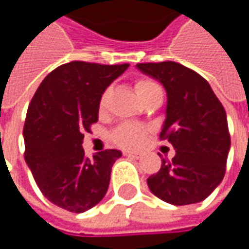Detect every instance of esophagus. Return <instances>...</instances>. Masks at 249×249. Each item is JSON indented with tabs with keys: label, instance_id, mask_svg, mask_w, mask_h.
I'll use <instances>...</instances> for the list:
<instances>
[{
	"label": "esophagus",
	"instance_id": "1",
	"mask_svg": "<svg viewBox=\"0 0 249 249\" xmlns=\"http://www.w3.org/2000/svg\"><path fill=\"white\" fill-rule=\"evenodd\" d=\"M123 155H126V157H133V158H140V157H141V154H139V152H133V151H124Z\"/></svg>",
	"mask_w": 249,
	"mask_h": 249
}]
</instances>
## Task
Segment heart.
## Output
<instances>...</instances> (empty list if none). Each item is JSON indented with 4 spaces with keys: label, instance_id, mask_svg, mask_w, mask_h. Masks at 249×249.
Instances as JSON below:
<instances>
[{
    "label": "heart",
    "instance_id": "1",
    "mask_svg": "<svg viewBox=\"0 0 249 249\" xmlns=\"http://www.w3.org/2000/svg\"><path fill=\"white\" fill-rule=\"evenodd\" d=\"M134 89H136V92L139 94L140 100H142L145 95L151 94L152 91L158 90L159 87L152 80L139 79L134 83ZM108 95H109V90H105L102 92L100 102H98L100 110L105 109L107 102H108ZM147 136H148V129L145 126L139 124V123H122L110 133V141L120 148L136 149L144 145Z\"/></svg>",
    "mask_w": 249,
    "mask_h": 249
}]
</instances>
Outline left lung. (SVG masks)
<instances>
[{"mask_svg":"<svg viewBox=\"0 0 249 249\" xmlns=\"http://www.w3.org/2000/svg\"><path fill=\"white\" fill-rule=\"evenodd\" d=\"M137 68L166 89V120L159 137L176 149L175 158L162 159L158 173L147 178L149 190L172 205L201 202L225 177L230 149L225 108L209 83L180 63H137Z\"/></svg>","mask_w":249,"mask_h":249,"instance_id":"left-lung-1","label":"left lung"}]
</instances>
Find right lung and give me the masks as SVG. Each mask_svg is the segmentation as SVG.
<instances>
[{
  "instance_id": "right-lung-1",
  "label": "right lung",
  "mask_w": 249,
  "mask_h": 249,
  "mask_svg": "<svg viewBox=\"0 0 249 249\" xmlns=\"http://www.w3.org/2000/svg\"><path fill=\"white\" fill-rule=\"evenodd\" d=\"M129 63L73 61L53 69L29 104L23 127L24 160L43 196L56 206L82 213L107 194L110 170L122 157L105 149L84 158V133L98 120V102Z\"/></svg>"
}]
</instances>
